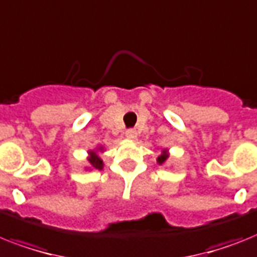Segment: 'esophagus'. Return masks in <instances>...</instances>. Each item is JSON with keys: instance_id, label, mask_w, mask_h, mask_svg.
<instances>
[{"instance_id": "1", "label": "esophagus", "mask_w": 257, "mask_h": 257, "mask_svg": "<svg viewBox=\"0 0 257 257\" xmlns=\"http://www.w3.org/2000/svg\"><path fill=\"white\" fill-rule=\"evenodd\" d=\"M125 136L128 137V139L131 140H135L136 137H137V132H136L135 129H128L126 132H125Z\"/></svg>"}]
</instances>
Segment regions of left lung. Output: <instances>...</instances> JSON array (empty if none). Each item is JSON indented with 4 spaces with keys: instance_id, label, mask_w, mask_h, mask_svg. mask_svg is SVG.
<instances>
[{
    "instance_id": "obj_1",
    "label": "left lung",
    "mask_w": 257,
    "mask_h": 257,
    "mask_svg": "<svg viewBox=\"0 0 257 257\" xmlns=\"http://www.w3.org/2000/svg\"><path fill=\"white\" fill-rule=\"evenodd\" d=\"M169 158V154H167V150H163V152H162V154L159 155L158 158H157V162H158L159 165H162V163H165L166 162V159Z\"/></svg>"
}]
</instances>
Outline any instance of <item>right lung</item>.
<instances>
[{
    "label": "right lung",
    "instance_id": "obj_1",
    "mask_svg": "<svg viewBox=\"0 0 257 257\" xmlns=\"http://www.w3.org/2000/svg\"><path fill=\"white\" fill-rule=\"evenodd\" d=\"M99 150H102V148L99 149ZM88 162H90V165H91L94 169H98V170L103 169V161L99 158V155L96 154V152H90Z\"/></svg>",
    "mask_w": 257,
    "mask_h": 257
}]
</instances>
